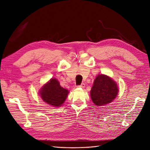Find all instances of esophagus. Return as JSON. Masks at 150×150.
<instances>
[{
	"instance_id": "obj_1",
	"label": "esophagus",
	"mask_w": 150,
	"mask_h": 150,
	"mask_svg": "<svg viewBox=\"0 0 150 150\" xmlns=\"http://www.w3.org/2000/svg\"><path fill=\"white\" fill-rule=\"evenodd\" d=\"M85 86V83H81L80 85L77 86V87H78V88H84Z\"/></svg>"
}]
</instances>
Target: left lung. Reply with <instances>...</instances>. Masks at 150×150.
<instances>
[{"label": "left lung", "mask_w": 150, "mask_h": 150, "mask_svg": "<svg viewBox=\"0 0 150 150\" xmlns=\"http://www.w3.org/2000/svg\"><path fill=\"white\" fill-rule=\"evenodd\" d=\"M118 92L117 83L110 76L103 74L96 76L90 92L92 102L98 106H103L112 102Z\"/></svg>", "instance_id": "obj_1"}]
</instances>
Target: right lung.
Segmentation results:
<instances>
[{
    "label": "right lung",
    "instance_id": "obj_1",
    "mask_svg": "<svg viewBox=\"0 0 150 150\" xmlns=\"http://www.w3.org/2000/svg\"><path fill=\"white\" fill-rule=\"evenodd\" d=\"M67 89L60 86L56 78H51L39 90L42 100L53 107H59L64 104L69 94Z\"/></svg>",
    "mask_w": 150,
    "mask_h": 150
}]
</instances>
